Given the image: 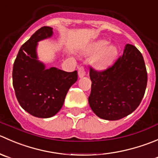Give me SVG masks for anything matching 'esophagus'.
Instances as JSON below:
<instances>
[{
	"label": "esophagus",
	"mask_w": 158,
	"mask_h": 158,
	"mask_svg": "<svg viewBox=\"0 0 158 158\" xmlns=\"http://www.w3.org/2000/svg\"><path fill=\"white\" fill-rule=\"evenodd\" d=\"M86 74V69L84 67H80L78 68V76L80 77H83Z\"/></svg>",
	"instance_id": "1"
}]
</instances>
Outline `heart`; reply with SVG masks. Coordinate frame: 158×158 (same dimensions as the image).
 <instances>
[{
  "instance_id": "obj_1",
  "label": "heart",
  "mask_w": 158,
  "mask_h": 158,
  "mask_svg": "<svg viewBox=\"0 0 158 158\" xmlns=\"http://www.w3.org/2000/svg\"><path fill=\"white\" fill-rule=\"evenodd\" d=\"M106 40H98L90 48V54H97L95 64L98 68H104L114 62L118 55V48L113 44H108Z\"/></svg>"
}]
</instances>
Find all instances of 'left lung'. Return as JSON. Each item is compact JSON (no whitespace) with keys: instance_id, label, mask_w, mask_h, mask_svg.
I'll return each instance as SVG.
<instances>
[{"instance_id":"1","label":"left lung","mask_w":158,"mask_h":158,"mask_svg":"<svg viewBox=\"0 0 158 158\" xmlns=\"http://www.w3.org/2000/svg\"><path fill=\"white\" fill-rule=\"evenodd\" d=\"M92 81L88 102L94 113L108 121L131 114L140 104L148 83L143 57L135 46L127 44L112 66L103 71L90 68Z\"/></svg>"}]
</instances>
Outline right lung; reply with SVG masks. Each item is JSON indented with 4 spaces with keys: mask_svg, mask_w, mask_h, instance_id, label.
Returning <instances> with one entry per match:
<instances>
[{
    "mask_svg": "<svg viewBox=\"0 0 158 158\" xmlns=\"http://www.w3.org/2000/svg\"><path fill=\"white\" fill-rule=\"evenodd\" d=\"M52 28L42 27L19 50L13 66V87L24 110L32 116L48 118L62 107L70 87L77 81V72H66L56 68L45 69L37 60V42L50 37Z\"/></svg>",
    "mask_w": 158,
    "mask_h": 158,
    "instance_id": "right-lung-1",
    "label": "right lung"
}]
</instances>
